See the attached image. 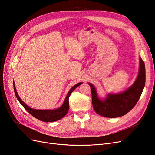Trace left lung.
Segmentation results:
<instances>
[{
    "instance_id": "1",
    "label": "left lung",
    "mask_w": 155,
    "mask_h": 155,
    "mask_svg": "<svg viewBox=\"0 0 155 155\" xmlns=\"http://www.w3.org/2000/svg\"><path fill=\"white\" fill-rule=\"evenodd\" d=\"M92 91L93 108L97 114L106 118H117L129 112L137 104L143 92L145 83V68L143 61L140 57L139 72L134 83L122 92L108 94L105 98L97 95L96 89L88 83Z\"/></svg>"
}]
</instances>
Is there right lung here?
<instances>
[{"instance_id":"add662e5","label":"right lung","mask_w":155,"mask_h":155,"mask_svg":"<svg viewBox=\"0 0 155 155\" xmlns=\"http://www.w3.org/2000/svg\"><path fill=\"white\" fill-rule=\"evenodd\" d=\"M82 83H83L82 82L78 83V84H76V85H75L74 87H72L71 88H70V90L68 92L66 97H65L63 105L60 107L58 108V109H52V110H50V109L39 110V109H32V108L28 106L21 99L19 96L18 95L14 81H13V88H14V92H15V96L17 98V100L20 102V104L22 105V106L24 107L31 115L35 117V118L37 119H38L42 121H44V122H52V121H58L60 119L63 118V117L67 114L68 109H69L68 98L70 94H71V93L74 91V89L77 88L78 87H79L80 85H81Z\"/></svg>"}]
</instances>
